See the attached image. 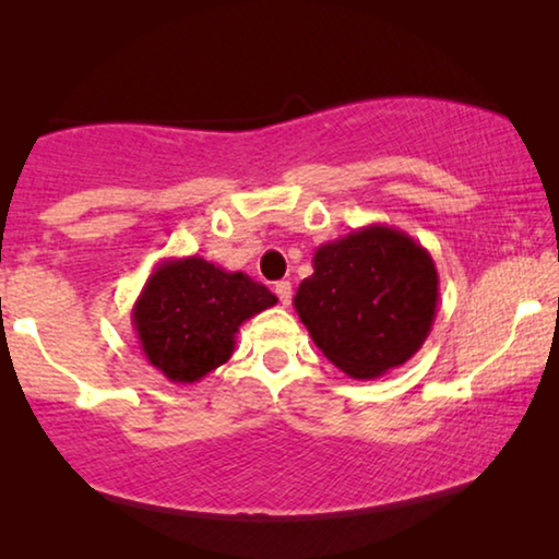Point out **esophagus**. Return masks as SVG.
<instances>
[{"label":"esophagus","instance_id":"esophagus-1","mask_svg":"<svg viewBox=\"0 0 559 559\" xmlns=\"http://www.w3.org/2000/svg\"><path fill=\"white\" fill-rule=\"evenodd\" d=\"M274 293H277L282 308H287V305L293 302V285H289V282H277V285H274Z\"/></svg>","mask_w":559,"mask_h":559}]
</instances>
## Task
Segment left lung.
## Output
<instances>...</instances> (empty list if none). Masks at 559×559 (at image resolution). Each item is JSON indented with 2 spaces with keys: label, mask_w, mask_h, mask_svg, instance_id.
<instances>
[{
  "label": "left lung",
  "mask_w": 559,
  "mask_h": 559,
  "mask_svg": "<svg viewBox=\"0 0 559 559\" xmlns=\"http://www.w3.org/2000/svg\"><path fill=\"white\" fill-rule=\"evenodd\" d=\"M438 285L423 243L371 224L318 247L293 302L328 361L354 379H379L423 348Z\"/></svg>",
  "instance_id": "8db88e82"
}]
</instances>
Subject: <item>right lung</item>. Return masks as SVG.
<instances>
[{
    "label": "right lung",
    "mask_w": 559,
    "mask_h": 559,
    "mask_svg": "<svg viewBox=\"0 0 559 559\" xmlns=\"http://www.w3.org/2000/svg\"><path fill=\"white\" fill-rule=\"evenodd\" d=\"M274 297L243 272L203 257L163 259L132 308L147 361L175 384H193L234 354L243 320L274 308Z\"/></svg>",
    "instance_id": "1"
}]
</instances>
